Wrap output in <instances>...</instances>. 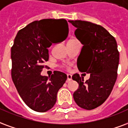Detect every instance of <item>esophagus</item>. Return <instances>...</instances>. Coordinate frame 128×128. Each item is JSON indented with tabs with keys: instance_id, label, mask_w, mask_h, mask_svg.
<instances>
[{
	"instance_id": "esophagus-1",
	"label": "esophagus",
	"mask_w": 128,
	"mask_h": 128,
	"mask_svg": "<svg viewBox=\"0 0 128 128\" xmlns=\"http://www.w3.org/2000/svg\"><path fill=\"white\" fill-rule=\"evenodd\" d=\"M72 80V76L71 74H68V78H67V82H69L70 81H71Z\"/></svg>"
}]
</instances>
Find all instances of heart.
Here are the masks:
<instances>
[{
    "instance_id": "heart-1",
    "label": "heart",
    "mask_w": 128,
    "mask_h": 128,
    "mask_svg": "<svg viewBox=\"0 0 128 128\" xmlns=\"http://www.w3.org/2000/svg\"><path fill=\"white\" fill-rule=\"evenodd\" d=\"M76 42V40H70L69 42H68V43H70V42Z\"/></svg>"
}]
</instances>
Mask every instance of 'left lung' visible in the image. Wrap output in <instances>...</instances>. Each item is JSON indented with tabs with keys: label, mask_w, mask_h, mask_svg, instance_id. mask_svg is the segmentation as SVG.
Masks as SVG:
<instances>
[{
	"label": "left lung",
	"mask_w": 128,
	"mask_h": 128,
	"mask_svg": "<svg viewBox=\"0 0 128 128\" xmlns=\"http://www.w3.org/2000/svg\"><path fill=\"white\" fill-rule=\"evenodd\" d=\"M76 28V37L83 45L77 66L81 72L90 74L88 80L75 74L72 79L79 84L73 97L78 106L92 110L106 101L117 77L119 53L114 37L100 25L81 20H70Z\"/></svg>",
	"instance_id": "8db88e82"
}]
</instances>
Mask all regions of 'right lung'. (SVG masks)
<instances>
[{"label":"right lung","instance_id":"1","mask_svg":"<svg viewBox=\"0 0 128 128\" xmlns=\"http://www.w3.org/2000/svg\"><path fill=\"white\" fill-rule=\"evenodd\" d=\"M68 32L65 20L44 19L30 23L17 33L11 50L12 80L22 100L34 111L44 112L52 108L58 91L67 80V75L61 72L55 71L49 77L41 72L49 58L50 34H55L58 42H62Z\"/></svg>","mask_w":128,"mask_h":128}]
</instances>
